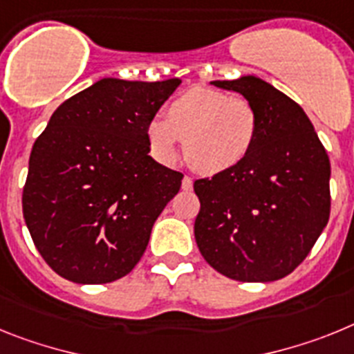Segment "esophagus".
Returning <instances> with one entry per match:
<instances>
[{"label": "esophagus", "mask_w": 354, "mask_h": 354, "mask_svg": "<svg viewBox=\"0 0 354 354\" xmlns=\"http://www.w3.org/2000/svg\"><path fill=\"white\" fill-rule=\"evenodd\" d=\"M181 189H183V190L194 189V180H192L190 176H183V181H181Z\"/></svg>", "instance_id": "obj_1"}]
</instances>
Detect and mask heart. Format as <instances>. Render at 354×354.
<instances>
[{
	"label": "heart",
	"mask_w": 354,
	"mask_h": 354,
	"mask_svg": "<svg viewBox=\"0 0 354 354\" xmlns=\"http://www.w3.org/2000/svg\"><path fill=\"white\" fill-rule=\"evenodd\" d=\"M258 112L250 100L192 87L167 106V118L147 124L156 158L173 162L183 140L189 164L203 174H221L242 164L258 137Z\"/></svg>",
	"instance_id": "heart-1"
}]
</instances>
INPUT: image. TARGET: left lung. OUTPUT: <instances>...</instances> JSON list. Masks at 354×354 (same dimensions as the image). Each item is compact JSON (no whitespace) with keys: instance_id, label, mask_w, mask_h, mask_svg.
<instances>
[{"instance_id":"1","label":"left lung","mask_w":354,"mask_h":354,"mask_svg":"<svg viewBox=\"0 0 354 354\" xmlns=\"http://www.w3.org/2000/svg\"><path fill=\"white\" fill-rule=\"evenodd\" d=\"M212 85L241 92L258 137L235 169L194 181L203 258L236 281H276L296 269L330 219V158L305 110L253 75Z\"/></svg>"}]
</instances>
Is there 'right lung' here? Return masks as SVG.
<instances>
[{"label":"right lung","instance_id":"1","mask_svg":"<svg viewBox=\"0 0 354 354\" xmlns=\"http://www.w3.org/2000/svg\"><path fill=\"white\" fill-rule=\"evenodd\" d=\"M180 84L103 78L64 101L35 140L23 214L62 278L110 283L144 254L183 178L149 156L147 124Z\"/></svg>","mask_w":354,"mask_h":354}]
</instances>
